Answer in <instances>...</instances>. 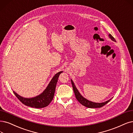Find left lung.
<instances>
[{"label": "left lung", "instance_id": "8db88e82", "mask_svg": "<svg viewBox=\"0 0 133 133\" xmlns=\"http://www.w3.org/2000/svg\"><path fill=\"white\" fill-rule=\"evenodd\" d=\"M109 37L112 41L116 42L115 39L114 37H113V36H112L111 34H109ZM71 83H72V87H73V91H74L76 99H77V100L78 101H79L81 103V104L82 105L84 106L85 107H87L88 108H100V107H101L102 106H104V105H105L106 104H107V103L111 100V99L107 100L105 102H101V103L94 102H92V101L88 100L81 94V93L79 92V91H78V90L77 89V88H76V85H75L72 79H71Z\"/></svg>", "mask_w": 133, "mask_h": 133}]
</instances>
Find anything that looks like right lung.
Here are the masks:
<instances>
[{
    "label": "right lung",
    "mask_w": 133,
    "mask_h": 133,
    "mask_svg": "<svg viewBox=\"0 0 133 133\" xmlns=\"http://www.w3.org/2000/svg\"><path fill=\"white\" fill-rule=\"evenodd\" d=\"M62 72L63 71H60L55 74L49 83L46 89L41 94L35 97L30 98L23 97L19 95L14 91L13 92L18 99L24 105L36 109L45 107L48 106L53 99L58 77Z\"/></svg>",
    "instance_id": "1"
}]
</instances>
